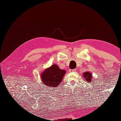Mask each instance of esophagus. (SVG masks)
Listing matches in <instances>:
<instances>
[{
    "mask_svg": "<svg viewBox=\"0 0 121 121\" xmlns=\"http://www.w3.org/2000/svg\"><path fill=\"white\" fill-rule=\"evenodd\" d=\"M76 69H69V72H76Z\"/></svg>",
    "mask_w": 121,
    "mask_h": 121,
    "instance_id": "obj_1",
    "label": "esophagus"
}]
</instances>
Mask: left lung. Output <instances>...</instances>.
<instances>
[{
	"label": "left lung",
	"mask_w": 121,
	"mask_h": 121,
	"mask_svg": "<svg viewBox=\"0 0 121 121\" xmlns=\"http://www.w3.org/2000/svg\"><path fill=\"white\" fill-rule=\"evenodd\" d=\"M84 77L86 79V80L87 81H91V78H92V74H90L89 72H85L84 73Z\"/></svg>",
	"instance_id": "left-lung-1"
}]
</instances>
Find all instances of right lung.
<instances>
[{
    "label": "right lung",
    "instance_id": "right-lung-1",
    "mask_svg": "<svg viewBox=\"0 0 121 121\" xmlns=\"http://www.w3.org/2000/svg\"><path fill=\"white\" fill-rule=\"evenodd\" d=\"M65 71L60 69L57 65H53L41 74L43 84L51 87H56L61 82Z\"/></svg>",
    "mask_w": 121,
    "mask_h": 121
}]
</instances>
